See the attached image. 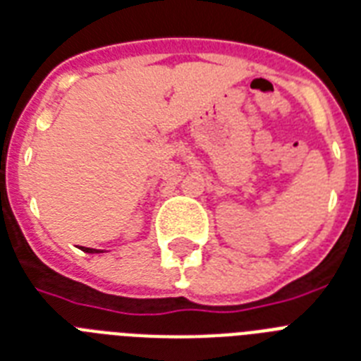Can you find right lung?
Segmentation results:
<instances>
[{
    "mask_svg": "<svg viewBox=\"0 0 361 361\" xmlns=\"http://www.w3.org/2000/svg\"><path fill=\"white\" fill-rule=\"evenodd\" d=\"M80 251L90 252V255H95V252H103L101 249H92V247H80Z\"/></svg>",
    "mask_w": 361,
    "mask_h": 361,
    "instance_id": "obj_1",
    "label": "right lung"
}]
</instances>
